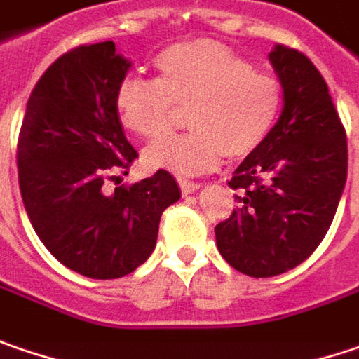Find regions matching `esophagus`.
<instances>
[{
    "instance_id": "obj_1",
    "label": "esophagus",
    "mask_w": 359,
    "mask_h": 359,
    "mask_svg": "<svg viewBox=\"0 0 359 359\" xmlns=\"http://www.w3.org/2000/svg\"><path fill=\"white\" fill-rule=\"evenodd\" d=\"M177 184H180V189H182V194H194L196 189H200V184H196V182H189V180H177Z\"/></svg>"
}]
</instances>
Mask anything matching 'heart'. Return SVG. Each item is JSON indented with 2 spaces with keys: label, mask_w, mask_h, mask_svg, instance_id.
I'll return each instance as SVG.
<instances>
[{
  "label": "heart",
  "mask_w": 359,
  "mask_h": 359,
  "mask_svg": "<svg viewBox=\"0 0 359 359\" xmlns=\"http://www.w3.org/2000/svg\"><path fill=\"white\" fill-rule=\"evenodd\" d=\"M157 79L127 74L113 104L121 125L143 139L170 131L175 107L186 109L188 133L165 137L145 149L149 168L175 173L214 170L222 157L244 159L259 151L275 129L283 86L241 54L210 40H189L161 50Z\"/></svg>",
  "instance_id": "obj_1"
}]
</instances>
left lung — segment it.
Returning <instances> with one entry per match:
<instances>
[{"mask_svg":"<svg viewBox=\"0 0 359 359\" xmlns=\"http://www.w3.org/2000/svg\"><path fill=\"white\" fill-rule=\"evenodd\" d=\"M283 84V113L228 186L238 206L216 226L224 260L248 277H275L307 260L327 234L348 177V139L330 88L295 48L269 54Z\"/></svg>","mask_w":359,"mask_h":359,"instance_id":"1","label":"left lung"}]
</instances>
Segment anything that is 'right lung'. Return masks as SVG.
Segmentation results:
<instances>
[{
	"label": "right lung",
	"instance_id": "1",
	"mask_svg": "<svg viewBox=\"0 0 359 359\" xmlns=\"http://www.w3.org/2000/svg\"><path fill=\"white\" fill-rule=\"evenodd\" d=\"M131 64L113 42L72 48L36 82L18 137V180L44 246L74 273L118 278L149 259L163 210L180 200L170 171L107 189L139 153L113 93Z\"/></svg>",
	"mask_w": 359,
	"mask_h": 359
}]
</instances>
